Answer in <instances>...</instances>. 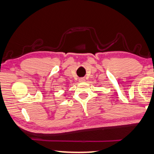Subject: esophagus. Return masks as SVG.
I'll return each mask as SVG.
<instances>
[{"label":"esophagus","instance_id":"esophagus-1","mask_svg":"<svg viewBox=\"0 0 154 154\" xmlns=\"http://www.w3.org/2000/svg\"><path fill=\"white\" fill-rule=\"evenodd\" d=\"M79 82H83V81H85V79L84 78H80V79H79Z\"/></svg>","mask_w":154,"mask_h":154}]
</instances>
